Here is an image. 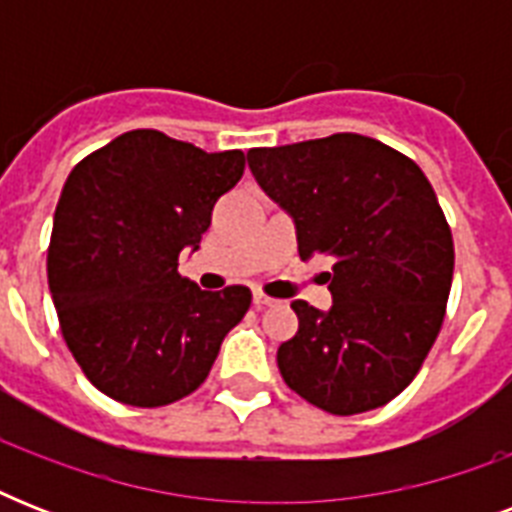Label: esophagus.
Instances as JSON below:
<instances>
[{
	"instance_id": "esophagus-1",
	"label": "esophagus",
	"mask_w": 512,
	"mask_h": 512,
	"mask_svg": "<svg viewBox=\"0 0 512 512\" xmlns=\"http://www.w3.org/2000/svg\"><path fill=\"white\" fill-rule=\"evenodd\" d=\"M252 303H255L257 308H268V305H273L276 300L265 295V292H260V289H255V295H252Z\"/></svg>"
}]
</instances>
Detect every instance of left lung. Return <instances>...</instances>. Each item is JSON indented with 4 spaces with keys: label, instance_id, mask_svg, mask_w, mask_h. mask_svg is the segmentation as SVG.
<instances>
[{
    "label": "left lung",
    "instance_id": "obj_1",
    "mask_svg": "<svg viewBox=\"0 0 512 512\" xmlns=\"http://www.w3.org/2000/svg\"><path fill=\"white\" fill-rule=\"evenodd\" d=\"M247 162L295 220L300 257L332 260L335 303H292L300 329L276 353L281 377L329 414L385 406L420 372L452 289L454 241L433 185L409 156L356 132L252 148Z\"/></svg>",
    "mask_w": 512,
    "mask_h": 512
}]
</instances>
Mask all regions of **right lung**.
Returning <instances> with one entry per match:
<instances>
[{
	"mask_svg": "<svg viewBox=\"0 0 512 512\" xmlns=\"http://www.w3.org/2000/svg\"><path fill=\"white\" fill-rule=\"evenodd\" d=\"M241 175V151L207 154L156 130L124 132L68 175L47 281L68 350L108 398L140 409L185 398L249 311L247 287L204 292L177 273Z\"/></svg>",
	"mask_w": 512,
	"mask_h": 512,
	"instance_id": "obj_1",
	"label": "right lung"
}]
</instances>
